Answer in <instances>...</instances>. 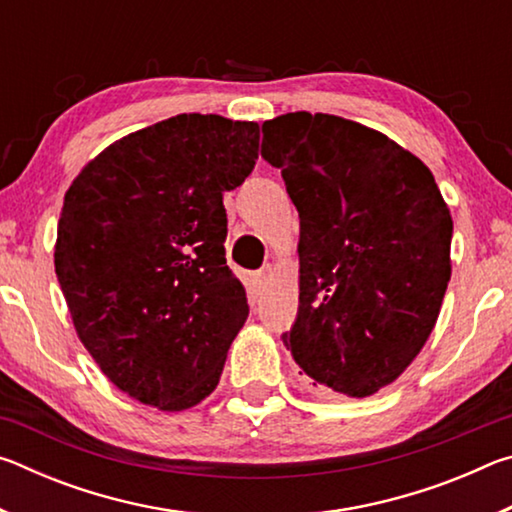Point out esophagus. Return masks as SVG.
Segmentation results:
<instances>
[{
	"label": "esophagus",
	"instance_id": "obj_1",
	"mask_svg": "<svg viewBox=\"0 0 512 512\" xmlns=\"http://www.w3.org/2000/svg\"><path fill=\"white\" fill-rule=\"evenodd\" d=\"M271 280H273V268L271 266L259 268V271H255L253 277H250V282H253V289L257 293H262L268 287V282H271Z\"/></svg>",
	"mask_w": 512,
	"mask_h": 512
}]
</instances>
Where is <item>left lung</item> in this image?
<instances>
[{"label": "left lung", "instance_id": "8db88e82", "mask_svg": "<svg viewBox=\"0 0 512 512\" xmlns=\"http://www.w3.org/2000/svg\"><path fill=\"white\" fill-rule=\"evenodd\" d=\"M262 131L300 216V305L282 341L318 391L368 397L436 325L452 216L422 160L357 121L287 112Z\"/></svg>", "mask_w": 512, "mask_h": 512}]
</instances>
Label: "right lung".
<instances>
[{
  "label": "right lung",
  "mask_w": 512,
  "mask_h": 512,
  "mask_svg": "<svg viewBox=\"0 0 512 512\" xmlns=\"http://www.w3.org/2000/svg\"><path fill=\"white\" fill-rule=\"evenodd\" d=\"M255 121L176 115L110 144L65 194L56 275L112 384L183 411L219 384L248 318L225 266L223 192L253 173Z\"/></svg>",
  "instance_id": "right-lung-1"
}]
</instances>
